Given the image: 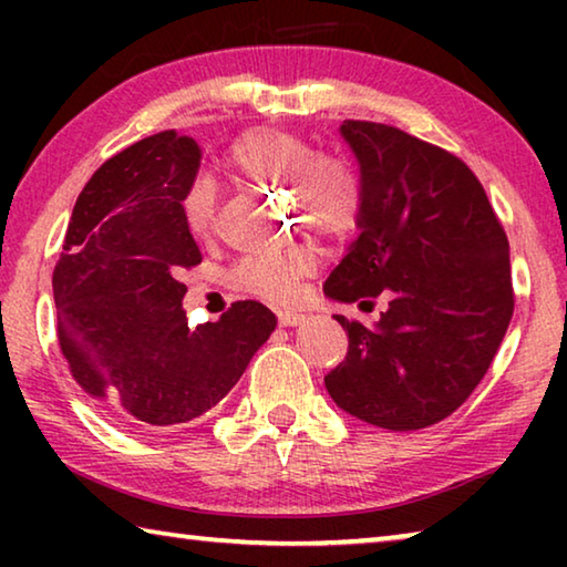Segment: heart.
Returning <instances> with one entry per match:
<instances>
[{"instance_id": "obj_1", "label": "heart", "mask_w": 567, "mask_h": 567, "mask_svg": "<svg viewBox=\"0 0 567 567\" xmlns=\"http://www.w3.org/2000/svg\"><path fill=\"white\" fill-rule=\"evenodd\" d=\"M315 227L324 229L330 235H350L352 233V215L340 217V215H322Z\"/></svg>"}]
</instances>
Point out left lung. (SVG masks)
I'll return each mask as SVG.
<instances>
[{"label":"left lung","mask_w":567,"mask_h":567,"mask_svg":"<svg viewBox=\"0 0 567 567\" xmlns=\"http://www.w3.org/2000/svg\"><path fill=\"white\" fill-rule=\"evenodd\" d=\"M197 142L165 130L94 172L76 197L52 287L56 334L74 380L150 425L215 408L275 330L265 305H233L197 328L179 270L203 262L185 199Z\"/></svg>","instance_id":"1"}]
</instances>
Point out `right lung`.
<instances>
[{
  "label": "right lung",
  "mask_w": 567,
  "mask_h": 567,
  "mask_svg": "<svg viewBox=\"0 0 567 567\" xmlns=\"http://www.w3.org/2000/svg\"><path fill=\"white\" fill-rule=\"evenodd\" d=\"M340 134L360 162V237L324 292L382 302L344 324L348 354L324 388L370 425H435L470 398L505 338L507 235L463 159L380 122L344 120Z\"/></svg>",
  "instance_id": "1"
}]
</instances>
